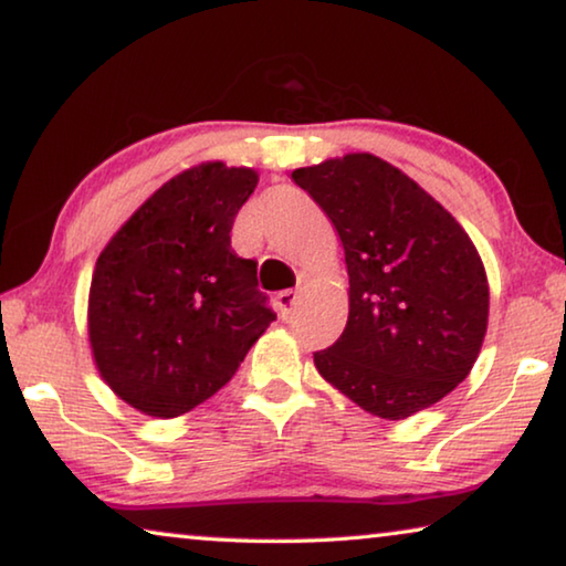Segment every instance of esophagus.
I'll use <instances>...</instances> for the list:
<instances>
[{"mask_svg": "<svg viewBox=\"0 0 566 566\" xmlns=\"http://www.w3.org/2000/svg\"><path fill=\"white\" fill-rule=\"evenodd\" d=\"M276 305H280L282 315H292V310L300 305V290H284L276 297Z\"/></svg>", "mask_w": 566, "mask_h": 566, "instance_id": "obj_1", "label": "esophagus"}]
</instances>
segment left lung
I'll return each mask as SVG.
<instances>
[{
  "instance_id": "obj_1",
  "label": "left lung",
  "mask_w": 566,
  "mask_h": 566,
  "mask_svg": "<svg viewBox=\"0 0 566 566\" xmlns=\"http://www.w3.org/2000/svg\"><path fill=\"white\" fill-rule=\"evenodd\" d=\"M292 180L325 210L348 264V323L315 366L368 415L407 419L444 399L488 331L485 266L465 229L386 159L356 151Z\"/></svg>"
}]
</instances>
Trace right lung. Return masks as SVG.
Segmentation results:
<instances>
[{
	"label": "right lung",
	"mask_w": 566,
	"mask_h": 566,
	"mask_svg": "<svg viewBox=\"0 0 566 566\" xmlns=\"http://www.w3.org/2000/svg\"><path fill=\"white\" fill-rule=\"evenodd\" d=\"M259 182L251 167L202 163L167 180L98 254L88 340L112 391L172 419L231 381L276 315L256 261L231 249L233 218Z\"/></svg>",
	"instance_id": "add662e5"
}]
</instances>
